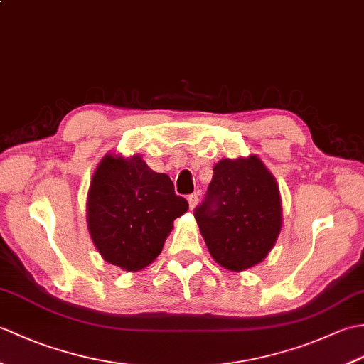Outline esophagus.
<instances>
[{"instance_id":"esophagus-1","label":"esophagus","mask_w":364,"mask_h":364,"mask_svg":"<svg viewBox=\"0 0 364 364\" xmlns=\"http://www.w3.org/2000/svg\"><path fill=\"white\" fill-rule=\"evenodd\" d=\"M188 202H189V208H191V210H194V208H196L197 203H198V194H197V192H194V194L188 196Z\"/></svg>"}]
</instances>
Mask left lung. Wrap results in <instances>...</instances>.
<instances>
[{
	"mask_svg": "<svg viewBox=\"0 0 364 364\" xmlns=\"http://www.w3.org/2000/svg\"><path fill=\"white\" fill-rule=\"evenodd\" d=\"M196 220L214 261L233 272L267 257L282 230V202L274 175L262 161L222 159Z\"/></svg>",
	"mask_w": 364,
	"mask_h": 364,
	"instance_id": "1",
	"label": "left lung"
}]
</instances>
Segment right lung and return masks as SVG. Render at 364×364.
<instances>
[{"mask_svg": "<svg viewBox=\"0 0 364 364\" xmlns=\"http://www.w3.org/2000/svg\"><path fill=\"white\" fill-rule=\"evenodd\" d=\"M166 173H156L139 154H106L92 176L87 227L105 261L128 272L158 258L173 220L188 211Z\"/></svg>", "mask_w": 364, "mask_h": 364, "instance_id": "add662e5", "label": "right lung"}]
</instances>
